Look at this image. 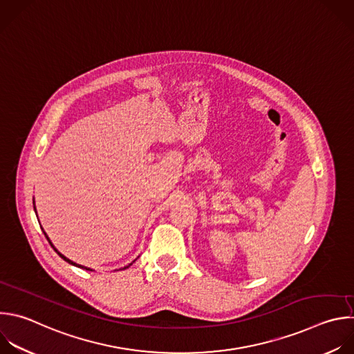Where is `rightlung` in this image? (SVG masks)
<instances>
[{
  "mask_svg": "<svg viewBox=\"0 0 354 354\" xmlns=\"http://www.w3.org/2000/svg\"><path fill=\"white\" fill-rule=\"evenodd\" d=\"M33 207H35V200H33ZM35 211H36V207H35ZM36 214H37V212H36ZM41 229H43V227H41ZM43 232H44V230H43ZM44 234H46V238H47V241H48V243H50V245H51V248H53V249H54V250H55V253H57V254H58V256H59V257H61V259H62V260H64V261H66V263H69V264H71V266H75V267H77V268H82V270H86V271H93V270H91V268H87V267H83V266H80V264H76V263H73V261H72V260H69V259H66V257H65V256H64V254H61V253H59V252H58V250H57V249H55V246H54V245H53V243H51V241H50V238H48V236H47V233H46V232H44ZM138 259H139V257H138ZM138 259H136V260H138ZM136 260H133V261H132V263H131V264H128V266H127V267H124V268H121V270H127V268H129V267H131V266H132V264H133V263H135V261H136Z\"/></svg>",
  "mask_w": 354,
  "mask_h": 354,
  "instance_id": "add662e5",
  "label": "right lung"
}]
</instances>
